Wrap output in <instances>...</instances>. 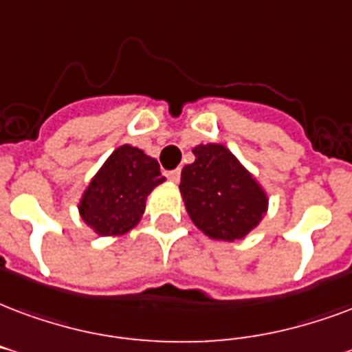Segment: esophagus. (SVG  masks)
I'll use <instances>...</instances> for the list:
<instances>
[{"mask_svg": "<svg viewBox=\"0 0 352 352\" xmlns=\"http://www.w3.org/2000/svg\"><path fill=\"white\" fill-rule=\"evenodd\" d=\"M166 177H168L171 183H179V179H181V171H179V169H173V171H168Z\"/></svg>", "mask_w": 352, "mask_h": 352, "instance_id": "obj_1", "label": "esophagus"}]
</instances>
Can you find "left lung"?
<instances>
[{
	"mask_svg": "<svg viewBox=\"0 0 352 352\" xmlns=\"http://www.w3.org/2000/svg\"><path fill=\"white\" fill-rule=\"evenodd\" d=\"M192 153L196 160L184 166L179 184L192 222L214 241L244 239L267 214V192L220 143H201Z\"/></svg>",
	"mask_w": 352,
	"mask_h": 352,
	"instance_id": "obj_1",
	"label": "left lung"
}]
</instances>
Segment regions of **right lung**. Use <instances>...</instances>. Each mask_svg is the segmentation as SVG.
I'll list each match as a JSON object with an SVG mask.
<instances>
[{
    "instance_id": "right-lung-1",
    "label": "right lung",
    "mask_w": 352,
    "mask_h": 352,
    "mask_svg": "<svg viewBox=\"0 0 352 352\" xmlns=\"http://www.w3.org/2000/svg\"><path fill=\"white\" fill-rule=\"evenodd\" d=\"M164 181L155 158L138 147L121 145L82 194L80 216L96 235H124L142 220L147 196Z\"/></svg>"
}]
</instances>
